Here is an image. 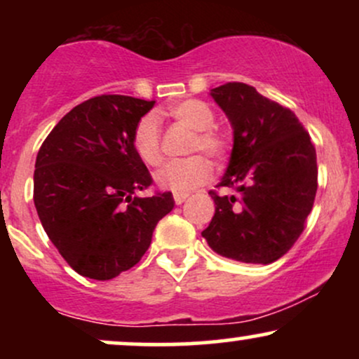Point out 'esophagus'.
Wrapping results in <instances>:
<instances>
[{
    "mask_svg": "<svg viewBox=\"0 0 359 359\" xmlns=\"http://www.w3.org/2000/svg\"><path fill=\"white\" fill-rule=\"evenodd\" d=\"M187 199V194H179V192H175L174 194V201H175V204L177 205H180V204H184V201Z\"/></svg>",
    "mask_w": 359,
    "mask_h": 359,
    "instance_id": "1",
    "label": "esophagus"
}]
</instances>
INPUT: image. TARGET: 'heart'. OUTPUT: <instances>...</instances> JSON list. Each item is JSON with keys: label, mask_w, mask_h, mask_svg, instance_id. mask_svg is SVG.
Masks as SVG:
<instances>
[{"label": "heart", "mask_w": 359, "mask_h": 359, "mask_svg": "<svg viewBox=\"0 0 359 359\" xmlns=\"http://www.w3.org/2000/svg\"><path fill=\"white\" fill-rule=\"evenodd\" d=\"M167 113L177 121L184 123L196 131L191 151L203 150L212 158H221L228 150V138L214 126L212 109L199 100H184L172 104ZM133 148L147 165H158L162 162L160 147V123L155 114H147L138 121L133 133ZM211 177V163L203 155H192L182 160H172L156 170L155 182L167 191L185 194L197 185L208 182Z\"/></svg>", "instance_id": "b5f03b06"}]
</instances>
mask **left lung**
Instances as JSON below:
<instances>
[{"mask_svg":"<svg viewBox=\"0 0 359 359\" xmlns=\"http://www.w3.org/2000/svg\"><path fill=\"white\" fill-rule=\"evenodd\" d=\"M233 128V150L203 238L221 257L269 265L287 253L311 214L317 191L316 148L288 108L243 82L211 89Z\"/></svg>","mask_w":359,"mask_h":359,"instance_id":"left-lung-1","label":"left lung"}]
</instances>
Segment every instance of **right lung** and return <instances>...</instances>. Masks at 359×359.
<instances>
[{
    "label": "right lung",
    "mask_w": 359,
    "mask_h": 359,
    "mask_svg": "<svg viewBox=\"0 0 359 359\" xmlns=\"http://www.w3.org/2000/svg\"><path fill=\"white\" fill-rule=\"evenodd\" d=\"M155 101L104 94L81 102L40 147L34 203L45 233L82 277L111 280L142 259L172 192L135 196L151 177L133 148Z\"/></svg>",
    "instance_id": "add662e5"
}]
</instances>
